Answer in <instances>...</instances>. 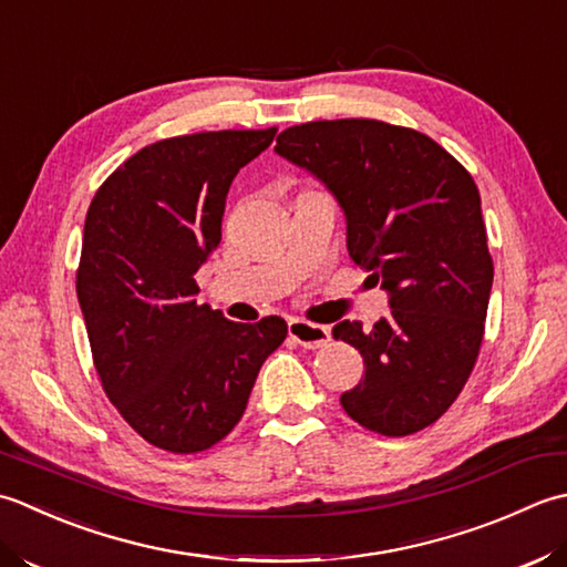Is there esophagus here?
I'll return each instance as SVG.
<instances>
[{
  "label": "esophagus",
  "instance_id": "obj_1",
  "mask_svg": "<svg viewBox=\"0 0 567 567\" xmlns=\"http://www.w3.org/2000/svg\"><path fill=\"white\" fill-rule=\"evenodd\" d=\"M288 334H291V340H296L300 348L306 350H320L330 342V330L326 326H316V322L298 320V318L288 320Z\"/></svg>",
  "mask_w": 567,
  "mask_h": 567
}]
</instances>
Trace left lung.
I'll use <instances>...</instances> for the list:
<instances>
[{"mask_svg":"<svg viewBox=\"0 0 567 567\" xmlns=\"http://www.w3.org/2000/svg\"><path fill=\"white\" fill-rule=\"evenodd\" d=\"M274 148L332 190L352 261L391 296L372 330H332L364 360L344 413L379 435L423 431L460 396L484 338L494 264L475 181L431 136L379 120L296 124Z\"/></svg>","mask_w":567,"mask_h":567,"instance_id":"8db88e82","label":"left lung"}]
</instances>
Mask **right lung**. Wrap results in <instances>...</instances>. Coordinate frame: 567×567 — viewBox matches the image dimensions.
Segmentation results:
<instances>
[{"label": "right lung", "instance_id": "add662e5", "mask_svg": "<svg viewBox=\"0 0 567 567\" xmlns=\"http://www.w3.org/2000/svg\"><path fill=\"white\" fill-rule=\"evenodd\" d=\"M274 136L276 126L161 138L110 173L87 207L75 288L92 362L122 419L166 453L223 441L288 334L279 316L247 326L193 298L233 178Z\"/></svg>", "mask_w": 567, "mask_h": 567}]
</instances>
